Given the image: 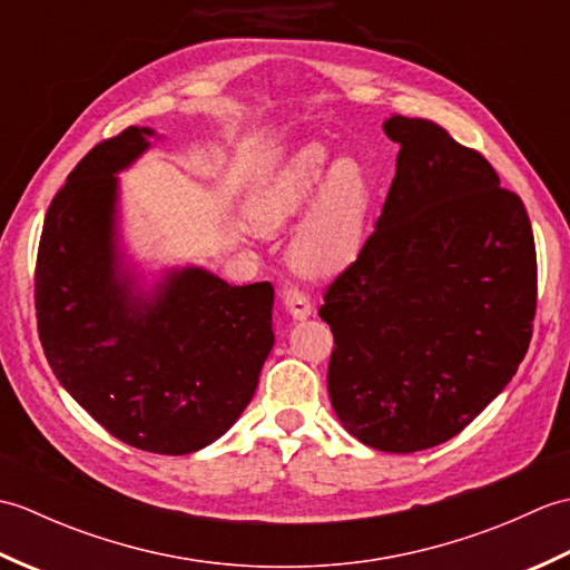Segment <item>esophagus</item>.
Masks as SVG:
<instances>
[{
  "mask_svg": "<svg viewBox=\"0 0 570 570\" xmlns=\"http://www.w3.org/2000/svg\"><path fill=\"white\" fill-rule=\"evenodd\" d=\"M282 298H284V306H286V311L292 313V316H294V318H298V321L308 318L311 313H313V304H311L308 294H306V292H301L298 286H286L284 292H282Z\"/></svg>",
  "mask_w": 570,
  "mask_h": 570,
  "instance_id": "esophagus-1",
  "label": "esophagus"
}]
</instances>
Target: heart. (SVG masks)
I'll return each instance as SVG.
<instances>
[{"mask_svg":"<svg viewBox=\"0 0 570 570\" xmlns=\"http://www.w3.org/2000/svg\"><path fill=\"white\" fill-rule=\"evenodd\" d=\"M311 203L292 239V262L308 276H333L365 247L372 184L357 161H333L323 144H308L264 180L249 198L257 227L292 220Z\"/></svg>","mask_w":570,"mask_h":570,"instance_id":"b5f03b06","label":"heart"}]
</instances>
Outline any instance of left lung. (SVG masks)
<instances>
[{"label":"left lung","mask_w":570,"mask_h":570,"mask_svg":"<svg viewBox=\"0 0 570 570\" xmlns=\"http://www.w3.org/2000/svg\"><path fill=\"white\" fill-rule=\"evenodd\" d=\"M399 144L377 227L325 288L328 394L347 433L386 453L453 439L524 360L537 247L522 198L480 151L421 117L384 119Z\"/></svg>","instance_id":"obj_1"}]
</instances>
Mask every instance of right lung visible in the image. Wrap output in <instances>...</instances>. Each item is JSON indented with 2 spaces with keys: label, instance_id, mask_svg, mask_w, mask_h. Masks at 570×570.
I'll return each instance as SVG.
<instances>
[{
  "label": "right lung",
  "instance_id": "1",
  "mask_svg": "<svg viewBox=\"0 0 570 570\" xmlns=\"http://www.w3.org/2000/svg\"><path fill=\"white\" fill-rule=\"evenodd\" d=\"M127 127L82 156L48 205L33 304L48 365L115 439L186 455L233 426L274 345V286H229L174 272L151 304H131L112 242L117 178L149 147Z\"/></svg>",
  "mask_w": 570,
  "mask_h": 570
}]
</instances>
